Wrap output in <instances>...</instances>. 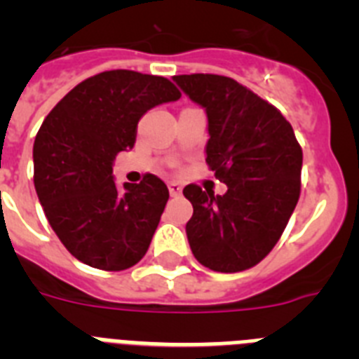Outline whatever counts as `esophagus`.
<instances>
[{"instance_id": "34e87169", "label": "esophagus", "mask_w": 359, "mask_h": 359, "mask_svg": "<svg viewBox=\"0 0 359 359\" xmlns=\"http://www.w3.org/2000/svg\"><path fill=\"white\" fill-rule=\"evenodd\" d=\"M182 190H183V187L180 185L177 182H170L169 183V192H170V196H172V198H176V196L182 194Z\"/></svg>"}]
</instances>
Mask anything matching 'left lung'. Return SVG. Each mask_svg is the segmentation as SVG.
Masks as SVG:
<instances>
[{"mask_svg": "<svg viewBox=\"0 0 359 359\" xmlns=\"http://www.w3.org/2000/svg\"><path fill=\"white\" fill-rule=\"evenodd\" d=\"M174 82L207 111V165L228 187L223 196L194 183L183 189L194 207L187 223L190 250L221 273L253 268L297 207L302 147L280 111L233 79L192 73Z\"/></svg>", "mask_w": 359, "mask_h": 359, "instance_id": "left-lung-1", "label": "left lung"}]
</instances>
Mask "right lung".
<instances>
[{
	"mask_svg": "<svg viewBox=\"0 0 359 359\" xmlns=\"http://www.w3.org/2000/svg\"><path fill=\"white\" fill-rule=\"evenodd\" d=\"M180 97L169 79L111 69L75 86L44 118L34 144V185L50 226L84 264L122 271L147 253L169 189L145 174L120 192L113 161L133 149L151 107Z\"/></svg>",
	"mask_w": 359,
	"mask_h": 359,
	"instance_id": "obj_1",
	"label": "right lung"
}]
</instances>
